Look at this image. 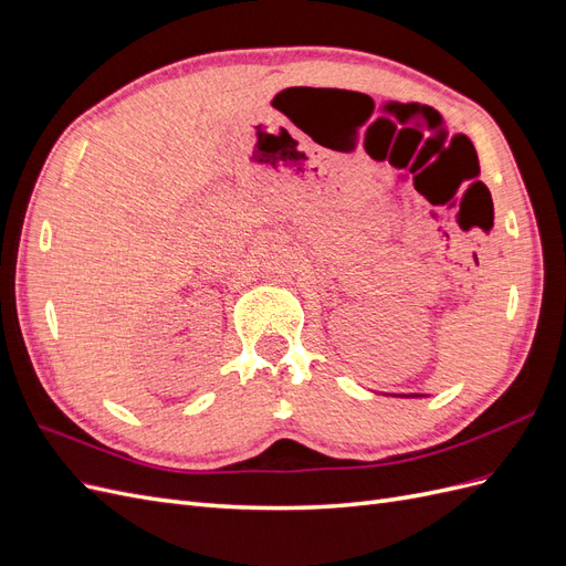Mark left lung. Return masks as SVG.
<instances>
[{
  "mask_svg": "<svg viewBox=\"0 0 566 566\" xmlns=\"http://www.w3.org/2000/svg\"><path fill=\"white\" fill-rule=\"evenodd\" d=\"M408 397H410V394H408ZM413 397H420V394H413Z\"/></svg>",
  "mask_w": 566,
  "mask_h": 566,
  "instance_id": "8db88e82",
  "label": "left lung"
}]
</instances>
